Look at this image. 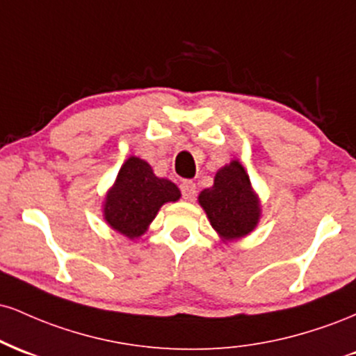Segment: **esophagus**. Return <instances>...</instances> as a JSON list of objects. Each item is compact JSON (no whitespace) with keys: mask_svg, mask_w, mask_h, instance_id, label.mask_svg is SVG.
Returning <instances> with one entry per match:
<instances>
[{"mask_svg":"<svg viewBox=\"0 0 356 356\" xmlns=\"http://www.w3.org/2000/svg\"><path fill=\"white\" fill-rule=\"evenodd\" d=\"M181 192H182V197L186 199V201H192L195 195V184L192 181H182Z\"/></svg>","mask_w":356,"mask_h":356,"instance_id":"1","label":"esophagus"}]
</instances>
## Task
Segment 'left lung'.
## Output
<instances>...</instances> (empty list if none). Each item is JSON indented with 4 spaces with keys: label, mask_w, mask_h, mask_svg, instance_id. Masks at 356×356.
I'll return each instance as SVG.
<instances>
[{
    "label": "left lung",
    "mask_w": 356,
    "mask_h": 356,
    "mask_svg": "<svg viewBox=\"0 0 356 356\" xmlns=\"http://www.w3.org/2000/svg\"><path fill=\"white\" fill-rule=\"evenodd\" d=\"M199 204L224 241L248 236L257 226L261 216L257 195L239 161H232L218 170L214 186L199 194Z\"/></svg>",
    "instance_id": "8db88e82"
}]
</instances>
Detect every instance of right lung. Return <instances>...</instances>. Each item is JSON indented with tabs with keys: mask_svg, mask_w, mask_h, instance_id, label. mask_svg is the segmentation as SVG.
<instances>
[{
	"mask_svg": "<svg viewBox=\"0 0 356 356\" xmlns=\"http://www.w3.org/2000/svg\"><path fill=\"white\" fill-rule=\"evenodd\" d=\"M181 191L174 182L159 179L152 167L129 157L104 202V218L112 229L130 239L142 236L165 202H175Z\"/></svg>",
	"mask_w": 356,
	"mask_h": 356,
	"instance_id": "add662e5",
	"label": "right lung"
}]
</instances>
